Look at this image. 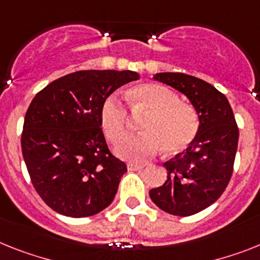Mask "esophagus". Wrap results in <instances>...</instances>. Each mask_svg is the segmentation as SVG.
<instances>
[{
  "mask_svg": "<svg viewBox=\"0 0 260 260\" xmlns=\"http://www.w3.org/2000/svg\"><path fill=\"white\" fill-rule=\"evenodd\" d=\"M144 168V165H139V164H128V171H141Z\"/></svg>",
  "mask_w": 260,
  "mask_h": 260,
  "instance_id": "obj_1",
  "label": "esophagus"
}]
</instances>
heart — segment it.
Instances as JSON below:
<instances>
[{"label":"heart","instance_id":"1","mask_svg":"<svg viewBox=\"0 0 260 260\" xmlns=\"http://www.w3.org/2000/svg\"><path fill=\"white\" fill-rule=\"evenodd\" d=\"M131 111L144 116L140 128L144 134L129 137L117 145L116 153L129 161H145L164 148L168 154L186 149L198 132L200 120L193 107L181 103L177 93L158 83H143L128 91ZM104 134L116 144L128 135L129 115L116 96L104 102L100 112Z\"/></svg>","mask_w":260,"mask_h":260}]
</instances>
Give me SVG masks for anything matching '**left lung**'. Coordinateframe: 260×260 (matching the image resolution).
<instances>
[{
	"instance_id": "1",
	"label": "left lung",
	"mask_w": 260,
	"mask_h": 260,
	"mask_svg": "<svg viewBox=\"0 0 260 260\" xmlns=\"http://www.w3.org/2000/svg\"><path fill=\"white\" fill-rule=\"evenodd\" d=\"M153 79L184 93L200 120L190 145L164 164L165 184L149 191L161 210L187 217L209 208L224 191L233 174L239 132L229 100L208 82L182 73H158Z\"/></svg>"
}]
</instances>
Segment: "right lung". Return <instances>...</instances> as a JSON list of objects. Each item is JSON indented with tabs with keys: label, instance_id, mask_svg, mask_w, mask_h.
Here are the masks:
<instances>
[{
	"label": "right lung",
	"instance_id": "add662e5",
	"mask_svg": "<svg viewBox=\"0 0 260 260\" xmlns=\"http://www.w3.org/2000/svg\"><path fill=\"white\" fill-rule=\"evenodd\" d=\"M135 71L86 70L46 86L30 103L21 137L37 193L56 213L95 215L110 206L126 165L107 147L100 112Z\"/></svg>",
	"mask_w": 260,
	"mask_h": 260
}]
</instances>
